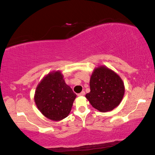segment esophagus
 <instances>
[{
    "mask_svg": "<svg viewBox=\"0 0 155 155\" xmlns=\"http://www.w3.org/2000/svg\"><path fill=\"white\" fill-rule=\"evenodd\" d=\"M84 95H85V92H84V91H82V92H81L80 93H78V96H84Z\"/></svg>",
    "mask_w": 155,
    "mask_h": 155,
    "instance_id": "1",
    "label": "esophagus"
}]
</instances>
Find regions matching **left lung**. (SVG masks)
Wrapping results in <instances>:
<instances>
[{
  "label": "left lung",
  "instance_id": "1",
  "mask_svg": "<svg viewBox=\"0 0 155 155\" xmlns=\"http://www.w3.org/2000/svg\"><path fill=\"white\" fill-rule=\"evenodd\" d=\"M91 92L86 97L91 105L100 112L114 110L123 99L125 87L121 77L106 66L94 69L90 78Z\"/></svg>",
  "mask_w": 155,
  "mask_h": 155
}]
</instances>
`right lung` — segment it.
<instances>
[{
    "instance_id": "obj_1",
    "label": "right lung",
    "mask_w": 155,
    "mask_h": 155,
    "mask_svg": "<svg viewBox=\"0 0 155 155\" xmlns=\"http://www.w3.org/2000/svg\"><path fill=\"white\" fill-rule=\"evenodd\" d=\"M76 97L61 71H53L39 82L34 102L43 116L53 121H60L70 113Z\"/></svg>"
}]
</instances>
